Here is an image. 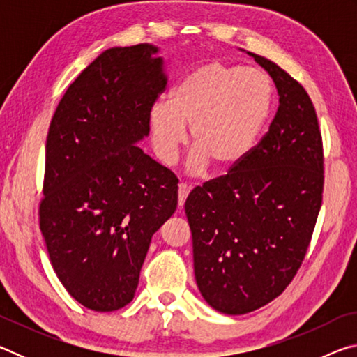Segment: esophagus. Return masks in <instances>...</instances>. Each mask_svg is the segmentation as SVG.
<instances>
[{"mask_svg":"<svg viewBox=\"0 0 357 357\" xmlns=\"http://www.w3.org/2000/svg\"><path fill=\"white\" fill-rule=\"evenodd\" d=\"M189 192H190V187L187 185V184L181 183V184L178 185V204H179V208L184 206L185 198H187V195H189Z\"/></svg>","mask_w":357,"mask_h":357,"instance_id":"34e87169","label":"esophagus"}]
</instances>
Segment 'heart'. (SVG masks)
Segmentation results:
<instances>
[{
  "label": "heart",
  "mask_w": 357,
  "mask_h": 357,
  "mask_svg": "<svg viewBox=\"0 0 357 357\" xmlns=\"http://www.w3.org/2000/svg\"><path fill=\"white\" fill-rule=\"evenodd\" d=\"M273 98V82L261 70L220 61L198 66L174 84L168 102H155L149 108L157 159L174 164L187 140L185 128H190L195 146L189 157L192 173H202L209 165L220 173L234 170L257 146Z\"/></svg>",
  "instance_id": "obj_1"
}]
</instances>
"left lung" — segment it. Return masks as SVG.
I'll use <instances>...</instances> for the list:
<instances>
[{
  "mask_svg": "<svg viewBox=\"0 0 357 357\" xmlns=\"http://www.w3.org/2000/svg\"><path fill=\"white\" fill-rule=\"evenodd\" d=\"M249 55L275 83V116L243 164L185 200L198 289L227 315L283 293L304 261L323 202V142L309 94L275 63Z\"/></svg>",
  "mask_w": 357,
  "mask_h": 357,
  "instance_id": "left-lung-1",
  "label": "left lung"
}]
</instances>
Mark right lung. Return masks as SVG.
Returning <instances> with one entry per match:
<instances>
[{
	"label": "right lung",
	"instance_id": "right-lung-1",
	"mask_svg": "<svg viewBox=\"0 0 357 357\" xmlns=\"http://www.w3.org/2000/svg\"><path fill=\"white\" fill-rule=\"evenodd\" d=\"M157 52L138 44L100 53L48 129L40 231L59 282L94 312L134 299L151 238L178 206V178L137 146L167 84Z\"/></svg>",
	"mask_w": 357,
	"mask_h": 357
}]
</instances>
